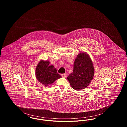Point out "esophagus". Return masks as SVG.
<instances>
[{
  "label": "esophagus",
  "instance_id": "obj_1",
  "mask_svg": "<svg viewBox=\"0 0 127 127\" xmlns=\"http://www.w3.org/2000/svg\"><path fill=\"white\" fill-rule=\"evenodd\" d=\"M62 76L63 77L66 78L67 77V74L66 73H64V74H62Z\"/></svg>",
  "mask_w": 127,
  "mask_h": 127
}]
</instances>
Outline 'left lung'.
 Segmentation results:
<instances>
[{"mask_svg":"<svg viewBox=\"0 0 127 127\" xmlns=\"http://www.w3.org/2000/svg\"><path fill=\"white\" fill-rule=\"evenodd\" d=\"M94 74L93 61L86 52H81L76 56L73 64V72L67 77L71 87L81 91L91 83Z\"/></svg>","mask_w":127,"mask_h":127,"instance_id":"8db88e82","label":"left lung"}]
</instances>
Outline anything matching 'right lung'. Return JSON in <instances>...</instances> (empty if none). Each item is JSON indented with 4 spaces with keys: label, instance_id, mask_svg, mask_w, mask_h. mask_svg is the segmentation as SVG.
Instances as JSON below:
<instances>
[{
    "label": "right lung",
    "instance_id": "right-lung-1",
    "mask_svg": "<svg viewBox=\"0 0 127 127\" xmlns=\"http://www.w3.org/2000/svg\"><path fill=\"white\" fill-rule=\"evenodd\" d=\"M49 61L40 60L36 67L35 74L39 82L48 86L62 77L54 65H50Z\"/></svg>",
    "mask_w": 127,
    "mask_h": 127
}]
</instances>
